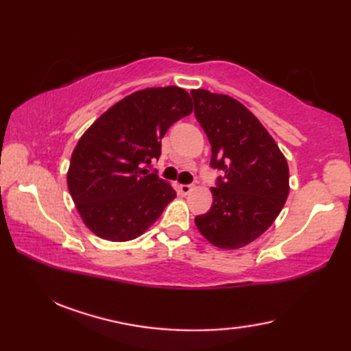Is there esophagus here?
<instances>
[{"instance_id":"1","label":"esophagus","mask_w":351,"mask_h":351,"mask_svg":"<svg viewBox=\"0 0 351 351\" xmlns=\"http://www.w3.org/2000/svg\"><path fill=\"white\" fill-rule=\"evenodd\" d=\"M193 189H195V187H193V185H190V184H182V185H180V190H181L182 195H185V196L190 195V193L193 191Z\"/></svg>"}]
</instances>
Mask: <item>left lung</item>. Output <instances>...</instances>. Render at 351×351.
<instances>
[{
	"label": "left lung",
	"instance_id": "8db88e82",
	"mask_svg": "<svg viewBox=\"0 0 351 351\" xmlns=\"http://www.w3.org/2000/svg\"><path fill=\"white\" fill-rule=\"evenodd\" d=\"M195 116L211 145L215 181L210 211L195 219L220 249H240L273 225L289 193L285 156L252 111L228 95L191 90Z\"/></svg>",
	"mask_w": 351,
	"mask_h": 351
}]
</instances>
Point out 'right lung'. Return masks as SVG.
<instances>
[{
	"label": "right lung",
	"instance_id": "right-lung-1",
	"mask_svg": "<svg viewBox=\"0 0 351 351\" xmlns=\"http://www.w3.org/2000/svg\"><path fill=\"white\" fill-rule=\"evenodd\" d=\"M193 111L181 87L131 93L88 128L72 152L68 187L86 226L108 241H130L156 221L176 191L146 167L161 138Z\"/></svg>",
	"mask_w": 351,
	"mask_h": 351
}]
</instances>
